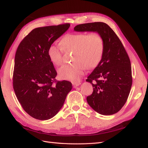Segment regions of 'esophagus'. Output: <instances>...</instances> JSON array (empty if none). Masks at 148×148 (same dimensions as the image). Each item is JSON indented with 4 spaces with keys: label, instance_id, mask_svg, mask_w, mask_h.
<instances>
[{
    "label": "esophagus",
    "instance_id": "obj_1",
    "mask_svg": "<svg viewBox=\"0 0 148 148\" xmlns=\"http://www.w3.org/2000/svg\"><path fill=\"white\" fill-rule=\"evenodd\" d=\"M72 84L73 86V88H77V86H79V85L81 84V83H80L79 82H73Z\"/></svg>",
    "mask_w": 148,
    "mask_h": 148
}]
</instances>
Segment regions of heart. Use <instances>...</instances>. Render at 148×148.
Returning <instances> with one entry per match:
<instances>
[{"instance_id": "obj_1", "label": "heart", "mask_w": 148, "mask_h": 148, "mask_svg": "<svg viewBox=\"0 0 148 148\" xmlns=\"http://www.w3.org/2000/svg\"><path fill=\"white\" fill-rule=\"evenodd\" d=\"M62 49L54 44L49 46L47 54L52 63L56 66L62 63V49L64 51H73L72 60L70 64L64 65L58 70L61 79L78 82L85 69H92L101 60L104 52V41L99 34H69L60 41Z\"/></svg>"}]
</instances>
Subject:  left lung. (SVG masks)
<instances>
[{
	"label": "left lung",
	"mask_w": 148,
	"mask_h": 148,
	"mask_svg": "<svg viewBox=\"0 0 148 148\" xmlns=\"http://www.w3.org/2000/svg\"><path fill=\"white\" fill-rule=\"evenodd\" d=\"M74 31L97 33L104 41L101 60L86 80L93 87L92 94L86 98L88 104L101 115L118 112L126 102L132 84L130 60L122 42L103 22L78 25Z\"/></svg>",
	"instance_id": "1"
}]
</instances>
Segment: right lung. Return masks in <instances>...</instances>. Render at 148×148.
Wrapping results in <instances>:
<instances>
[{"label":"right lung","instance_id":"obj_1","mask_svg":"<svg viewBox=\"0 0 148 148\" xmlns=\"http://www.w3.org/2000/svg\"><path fill=\"white\" fill-rule=\"evenodd\" d=\"M66 23L33 29L17 48L13 86L25 111L41 120H49L59 112L72 89L69 81L56 82L57 71L49 60V46L69 28Z\"/></svg>","mask_w":148,"mask_h":148}]
</instances>
